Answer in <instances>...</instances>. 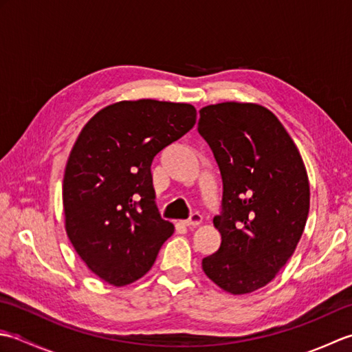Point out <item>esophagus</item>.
Returning <instances> with one entry per match:
<instances>
[{
  "instance_id": "1",
  "label": "esophagus",
  "mask_w": 352,
  "mask_h": 352,
  "mask_svg": "<svg viewBox=\"0 0 352 352\" xmlns=\"http://www.w3.org/2000/svg\"><path fill=\"white\" fill-rule=\"evenodd\" d=\"M201 221H203V216H201L198 212H195V213L190 214L189 219L184 221V226H188V227H197V226H199Z\"/></svg>"
}]
</instances>
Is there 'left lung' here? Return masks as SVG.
Segmentation results:
<instances>
[{
	"label": "left lung",
	"mask_w": 352,
	"mask_h": 352,
	"mask_svg": "<svg viewBox=\"0 0 352 352\" xmlns=\"http://www.w3.org/2000/svg\"><path fill=\"white\" fill-rule=\"evenodd\" d=\"M198 133L222 177L219 250L203 271L233 295L266 286L292 257L307 222L310 186L294 140L276 116L252 102L199 110Z\"/></svg>",
	"instance_id": "left-lung-1"
}]
</instances>
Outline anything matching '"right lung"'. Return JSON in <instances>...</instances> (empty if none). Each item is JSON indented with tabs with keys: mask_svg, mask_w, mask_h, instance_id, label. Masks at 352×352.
Listing matches in <instances>:
<instances>
[{
	"mask_svg": "<svg viewBox=\"0 0 352 352\" xmlns=\"http://www.w3.org/2000/svg\"><path fill=\"white\" fill-rule=\"evenodd\" d=\"M195 121L190 104L121 101L81 130L65 169V226L101 280L125 286L144 276L174 233L155 206L151 163Z\"/></svg>",
	"mask_w": 352,
	"mask_h": 352,
	"instance_id": "1",
	"label": "right lung"
}]
</instances>
